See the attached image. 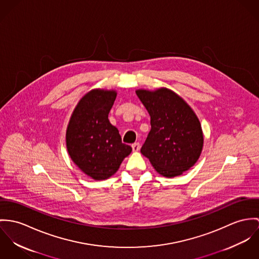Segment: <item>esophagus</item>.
<instances>
[{
  "mask_svg": "<svg viewBox=\"0 0 259 259\" xmlns=\"http://www.w3.org/2000/svg\"><path fill=\"white\" fill-rule=\"evenodd\" d=\"M132 150H133V152H138V151L140 150V144H133V145H132Z\"/></svg>",
  "mask_w": 259,
  "mask_h": 259,
  "instance_id": "1",
  "label": "esophagus"
}]
</instances>
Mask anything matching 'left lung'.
Returning <instances> with one entry per match:
<instances>
[{
  "instance_id": "obj_1",
  "label": "left lung",
  "mask_w": 259,
  "mask_h": 259,
  "mask_svg": "<svg viewBox=\"0 0 259 259\" xmlns=\"http://www.w3.org/2000/svg\"><path fill=\"white\" fill-rule=\"evenodd\" d=\"M151 117V131L141 153L160 175L174 178L192 168L201 156L203 133L191 106L166 87L137 89Z\"/></svg>"
}]
</instances>
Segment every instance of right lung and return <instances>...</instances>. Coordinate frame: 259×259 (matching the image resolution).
Listing matches in <instances>:
<instances>
[{
  "label": "right lung",
  "mask_w": 259,
  "mask_h": 259,
  "mask_svg": "<svg viewBox=\"0 0 259 259\" xmlns=\"http://www.w3.org/2000/svg\"><path fill=\"white\" fill-rule=\"evenodd\" d=\"M116 96L113 89H91L78 101L66 128L70 159L95 181L113 176L132 152L129 145L122 143L118 129L108 119Z\"/></svg>",
  "instance_id": "add662e5"
}]
</instances>
